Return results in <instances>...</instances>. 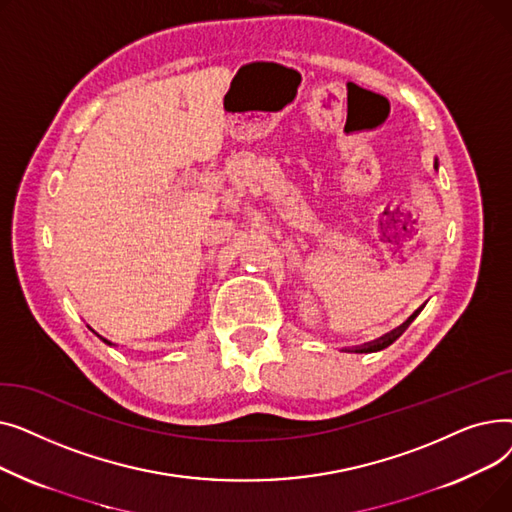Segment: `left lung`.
<instances>
[{
	"label": "left lung",
	"mask_w": 512,
	"mask_h": 512,
	"mask_svg": "<svg viewBox=\"0 0 512 512\" xmlns=\"http://www.w3.org/2000/svg\"><path fill=\"white\" fill-rule=\"evenodd\" d=\"M434 168L438 170V161H436V164H434ZM421 309H417L407 321H405V324H402L400 328H396V330H392L390 334H386V336H382L380 340H375V342H369V344H363V346H357V348H353V353H375V351H382V348H386V346H390L402 332H405L407 330V326L411 324V321L417 317V313H419Z\"/></svg>",
	"instance_id": "1"
}]
</instances>
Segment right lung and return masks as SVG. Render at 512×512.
Returning a JSON list of instances; mask_svg holds the SVG:
<instances>
[{
    "mask_svg": "<svg viewBox=\"0 0 512 512\" xmlns=\"http://www.w3.org/2000/svg\"><path fill=\"white\" fill-rule=\"evenodd\" d=\"M97 336H99V334H97ZM99 338H101V336H99ZM101 340H103V342H107V344H112L110 340H105V338H101Z\"/></svg>",
    "mask_w": 512,
    "mask_h": 512,
    "instance_id": "right-lung-1",
    "label": "right lung"
}]
</instances>
